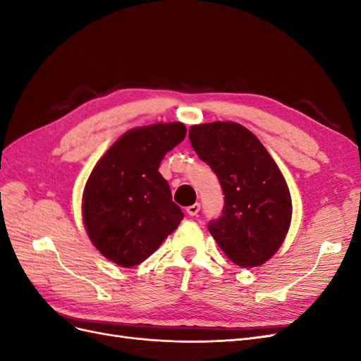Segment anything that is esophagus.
<instances>
[{
	"label": "esophagus",
	"instance_id": "obj_1",
	"mask_svg": "<svg viewBox=\"0 0 361 361\" xmlns=\"http://www.w3.org/2000/svg\"><path fill=\"white\" fill-rule=\"evenodd\" d=\"M199 211H200V204H199V203H194V204H191V206L187 207V212H188V215H191V216L197 215Z\"/></svg>",
	"mask_w": 361,
	"mask_h": 361
}]
</instances>
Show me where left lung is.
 <instances>
[{"label":"left lung","instance_id":"obj_1","mask_svg":"<svg viewBox=\"0 0 361 361\" xmlns=\"http://www.w3.org/2000/svg\"><path fill=\"white\" fill-rule=\"evenodd\" d=\"M190 141L218 176L223 215L207 226L235 265H264L277 253L292 220L288 183L259 138L236 122L192 125Z\"/></svg>","mask_w":361,"mask_h":361}]
</instances>
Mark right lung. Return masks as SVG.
I'll list each match as a JSON object with an SVG mask.
<instances>
[{"label":"right lung","instance_id":"obj_1","mask_svg":"<svg viewBox=\"0 0 361 361\" xmlns=\"http://www.w3.org/2000/svg\"><path fill=\"white\" fill-rule=\"evenodd\" d=\"M187 135L180 122L126 130L96 162L82 192V223L92 244L116 265L146 260L176 231L183 214L171 200L159 164Z\"/></svg>","mask_w":361,"mask_h":361}]
</instances>
